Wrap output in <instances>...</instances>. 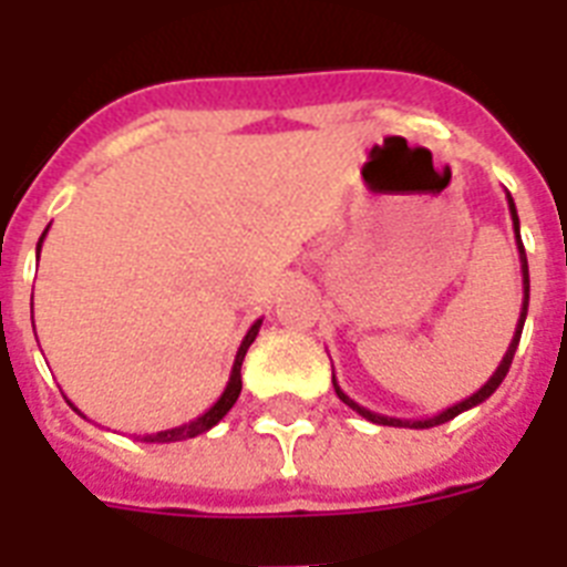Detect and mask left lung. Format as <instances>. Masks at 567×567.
<instances>
[{"label": "left lung", "mask_w": 567, "mask_h": 567, "mask_svg": "<svg viewBox=\"0 0 567 567\" xmlns=\"http://www.w3.org/2000/svg\"><path fill=\"white\" fill-rule=\"evenodd\" d=\"M507 204H509V218H513V229H515V244H518V259H522V288H524V299H522V315H518V326H515V334L513 340H509V349L507 355H504V361L498 363V370L492 372V379L483 384L477 393H472L466 399V402L454 404V408H449V411L436 413V416L431 419H393V416H381V413H372L367 411V408H361V404L355 402V399H349L343 390H340L338 379L331 375V384H334V393H338V399L343 404H349L352 411L361 413L363 419H370V422H375V425H393V427H434V425H443V422H449V419L460 416L463 411H472V408H477L481 402H486L495 390L501 388V381L507 379L509 372V363H513V355L515 349H518V340H522V329H524V320H527V306H530V270H527V252H524V244H522V236H518V212H515V204L513 197L507 195Z\"/></svg>", "instance_id": "8db88e82"}]
</instances>
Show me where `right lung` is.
Returning a JSON list of instances; mask_svg holds the SVG:
<instances>
[{"label":"right lung","mask_w":567,"mask_h":567,"mask_svg":"<svg viewBox=\"0 0 567 567\" xmlns=\"http://www.w3.org/2000/svg\"><path fill=\"white\" fill-rule=\"evenodd\" d=\"M45 233H49V227H45ZM45 233L40 236V241H37V259H40V247H43ZM259 329H261V320H256V323L247 329V334H244V340H241V347H238V352H236V363H233V372H229L227 388H224L220 399L212 404L209 411L200 413V416L192 419V422H186V425L168 427V431H156V434H145L142 436V443H179V440H192V436L206 434L209 427L218 425L220 419L229 413V408L236 404L238 393H241V363H244V355H247V349H250V343L256 340V334H259Z\"/></svg>","instance_id":"obj_1"}]
</instances>
